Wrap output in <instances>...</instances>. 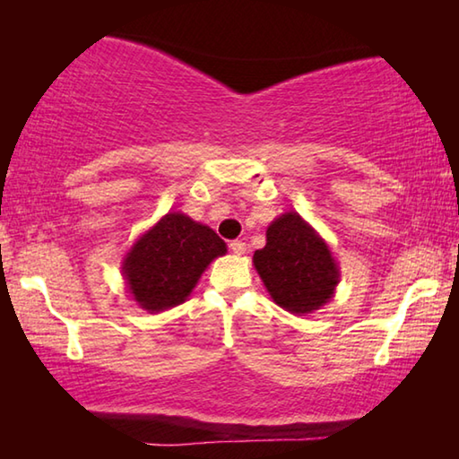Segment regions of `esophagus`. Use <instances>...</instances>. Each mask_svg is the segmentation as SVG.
Instances as JSON below:
<instances>
[{
	"mask_svg": "<svg viewBox=\"0 0 459 459\" xmlns=\"http://www.w3.org/2000/svg\"><path fill=\"white\" fill-rule=\"evenodd\" d=\"M229 247H230V251L235 253V255H243L247 251V243H243V240H232Z\"/></svg>",
	"mask_w": 459,
	"mask_h": 459,
	"instance_id": "obj_1",
	"label": "esophagus"
}]
</instances>
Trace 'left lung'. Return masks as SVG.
<instances>
[{"label": "left lung", "mask_w": 459, "mask_h": 459, "mask_svg": "<svg viewBox=\"0 0 459 459\" xmlns=\"http://www.w3.org/2000/svg\"><path fill=\"white\" fill-rule=\"evenodd\" d=\"M253 265L275 304L291 314L320 309L340 281L325 240L298 212H285L269 224L267 245L255 251Z\"/></svg>", "instance_id": "left-lung-1"}]
</instances>
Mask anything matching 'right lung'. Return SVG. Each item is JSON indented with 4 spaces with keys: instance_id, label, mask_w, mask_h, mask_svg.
<instances>
[{
    "instance_id": "right-lung-1",
    "label": "right lung",
    "mask_w": 459,
    "mask_h": 459,
    "mask_svg": "<svg viewBox=\"0 0 459 459\" xmlns=\"http://www.w3.org/2000/svg\"><path fill=\"white\" fill-rule=\"evenodd\" d=\"M227 243L182 212H168L139 237L123 261L129 293L147 312L180 306Z\"/></svg>"
}]
</instances>
